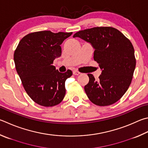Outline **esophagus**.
Here are the masks:
<instances>
[{"label": "esophagus", "instance_id": "obj_1", "mask_svg": "<svg viewBox=\"0 0 148 148\" xmlns=\"http://www.w3.org/2000/svg\"><path fill=\"white\" fill-rule=\"evenodd\" d=\"M73 74L74 75H79V74H80V72L79 71H74Z\"/></svg>", "mask_w": 148, "mask_h": 148}]
</instances>
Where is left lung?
I'll use <instances>...</instances> for the list:
<instances>
[{
  "label": "left lung",
  "mask_w": 148,
  "mask_h": 148,
  "mask_svg": "<svg viewBox=\"0 0 148 148\" xmlns=\"http://www.w3.org/2000/svg\"><path fill=\"white\" fill-rule=\"evenodd\" d=\"M90 42L95 48L94 60L102 70L98 80L88 74L84 89L91 102L107 106L119 101L127 90L136 66L131 42L119 29L110 26L86 29L73 37Z\"/></svg>",
  "instance_id": "obj_1"
}]
</instances>
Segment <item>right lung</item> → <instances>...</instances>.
<instances>
[{
	"mask_svg": "<svg viewBox=\"0 0 148 148\" xmlns=\"http://www.w3.org/2000/svg\"><path fill=\"white\" fill-rule=\"evenodd\" d=\"M72 32H32L21 40L14 52L16 71L28 95L36 103L53 107L65 96V81L72 75L71 70L61 73L52 65L60 57V45Z\"/></svg>",
	"mask_w": 148,
	"mask_h": 148,
	"instance_id": "obj_1",
	"label": "right lung"
}]
</instances>
